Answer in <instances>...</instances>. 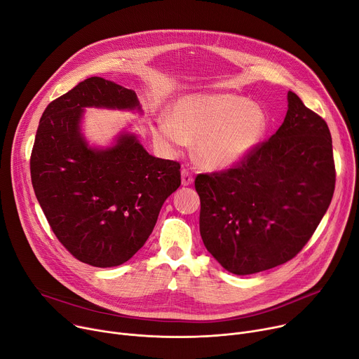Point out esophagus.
<instances>
[{"label": "esophagus", "mask_w": 359, "mask_h": 359, "mask_svg": "<svg viewBox=\"0 0 359 359\" xmlns=\"http://www.w3.org/2000/svg\"><path fill=\"white\" fill-rule=\"evenodd\" d=\"M192 181H194V178H192V175L187 171V170H182L181 171V182H182V185H191L192 184Z\"/></svg>", "instance_id": "34e87169"}]
</instances>
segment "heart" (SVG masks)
Returning a JSON list of instances; mask_svg holds the SVG:
<instances>
[{
  "label": "heart",
  "mask_w": 359,
  "mask_h": 359,
  "mask_svg": "<svg viewBox=\"0 0 359 359\" xmlns=\"http://www.w3.org/2000/svg\"><path fill=\"white\" fill-rule=\"evenodd\" d=\"M264 110L247 97L230 93H197L175 99L170 118L152 126L154 141L171 155L196 142L198 161L208 170H227L260 144L267 130Z\"/></svg>",
  "instance_id": "heart-1"
}]
</instances>
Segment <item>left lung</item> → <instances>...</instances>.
Segmentation results:
<instances>
[{"label": "left lung", "instance_id": "8db88e82", "mask_svg": "<svg viewBox=\"0 0 359 359\" xmlns=\"http://www.w3.org/2000/svg\"><path fill=\"white\" fill-rule=\"evenodd\" d=\"M200 233L233 274H253L293 259L325 215L335 189L326 122L287 93V114L269 141L234 168L200 174Z\"/></svg>", "mask_w": 359, "mask_h": 359}]
</instances>
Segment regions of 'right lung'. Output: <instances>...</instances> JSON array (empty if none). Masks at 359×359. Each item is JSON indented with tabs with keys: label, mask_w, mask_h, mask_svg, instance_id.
<instances>
[{
	"label": "right lung",
	"mask_w": 359,
	"mask_h": 359,
	"mask_svg": "<svg viewBox=\"0 0 359 359\" xmlns=\"http://www.w3.org/2000/svg\"><path fill=\"white\" fill-rule=\"evenodd\" d=\"M85 107L141 110L136 93L89 77L44 110L32 151L36 197L59 241L80 262L114 267L151 236L163 201L181 185V165L149 155L133 133L92 148L80 129Z\"/></svg>",
	"instance_id": "obj_1"
}]
</instances>
